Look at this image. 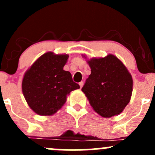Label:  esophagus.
Segmentation results:
<instances>
[{
  "mask_svg": "<svg viewBox=\"0 0 155 155\" xmlns=\"http://www.w3.org/2000/svg\"><path fill=\"white\" fill-rule=\"evenodd\" d=\"M83 85H84V82H83V81H81V82L79 83V86H80V87H81V88L82 87Z\"/></svg>",
  "mask_w": 155,
  "mask_h": 155,
  "instance_id": "esophagus-1",
  "label": "esophagus"
}]
</instances>
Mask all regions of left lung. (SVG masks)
<instances>
[{
  "mask_svg": "<svg viewBox=\"0 0 155 155\" xmlns=\"http://www.w3.org/2000/svg\"><path fill=\"white\" fill-rule=\"evenodd\" d=\"M87 63L91 74L81 91L94 111L101 117L109 118L120 114L132 95L133 81L131 74L114 54L92 58Z\"/></svg>",
  "mask_w": 155,
  "mask_h": 155,
  "instance_id": "8db88e82",
  "label": "left lung"
}]
</instances>
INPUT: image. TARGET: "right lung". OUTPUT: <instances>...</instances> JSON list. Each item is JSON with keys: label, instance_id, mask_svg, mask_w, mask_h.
Segmentation results:
<instances>
[{"label": "right lung", "instance_id": "right-lung-1", "mask_svg": "<svg viewBox=\"0 0 155 155\" xmlns=\"http://www.w3.org/2000/svg\"><path fill=\"white\" fill-rule=\"evenodd\" d=\"M68 54L51 51L38 58L25 74L22 90L28 106L37 114H54L66 102L67 95L79 89L69 71L63 70Z\"/></svg>", "mask_w": 155, "mask_h": 155}]
</instances>
